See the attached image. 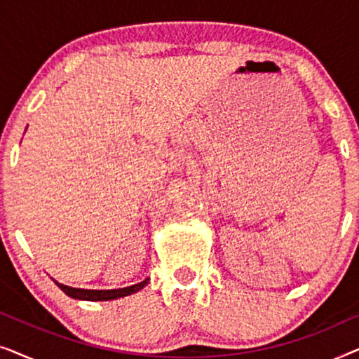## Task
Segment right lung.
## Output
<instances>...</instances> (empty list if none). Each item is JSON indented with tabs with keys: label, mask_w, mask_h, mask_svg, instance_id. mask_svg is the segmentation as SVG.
<instances>
[{
	"label": "right lung",
	"mask_w": 359,
	"mask_h": 359,
	"mask_svg": "<svg viewBox=\"0 0 359 359\" xmlns=\"http://www.w3.org/2000/svg\"><path fill=\"white\" fill-rule=\"evenodd\" d=\"M149 283V279L142 281L139 284H134V286L122 287V289H109V291H96V289H76V287H68L65 284L57 283L55 284L62 289L67 296L73 299H81V301H112V299H119L124 296H129V294H134L140 291L145 284Z\"/></svg>",
	"instance_id": "1"
}]
</instances>
